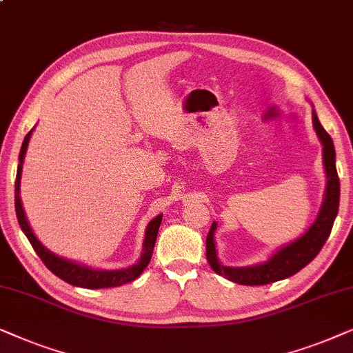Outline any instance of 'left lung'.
<instances>
[{
  "mask_svg": "<svg viewBox=\"0 0 353 353\" xmlns=\"http://www.w3.org/2000/svg\"><path fill=\"white\" fill-rule=\"evenodd\" d=\"M312 119L314 132L323 145V164L324 172H326V189H324L323 203L316 219L302 236L279 247L278 250H274L268 256V260L250 266H225L219 261L214 241V231L218 224L213 223L208 237H206V258H208L213 271L218 272L219 276H224L225 279L243 285H265L276 283V281H283L307 266L318 255L324 242L330 237L332 224H334L337 211H339L341 195V184L336 169V150L330 134L324 130L321 122H319L314 108Z\"/></svg>",
  "mask_w": 353,
  "mask_h": 353,
  "instance_id": "1",
  "label": "left lung"
}]
</instances>
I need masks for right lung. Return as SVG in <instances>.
Listing matches in <instances>:
<instances>
[{
	"instance_id": "1",
	"label": "right lung",
	"mask_w": 353,
	"mask_h": 353,
	"mask_svg": "<svg viewBox=\"0 0 353 353\" xmlns=\"http://www.w3.org/2000/svg\"><path fill=\"white\" fill-rule=\"evenodd\" d=\"M35 129V128H34ZM30 130L29 134L23 139L21 153H19V166H17V177H16V194H14V201H16V214L19 225H21L22 232L26 234V237L29 239V242L34 247L37 255L41 258V261L45 263V266L53 272V274L58 276L59 279L65 281V283L77 285V288H85V289H106V288H117V285L128 284L130 281L137 279L140 274H142L145 268L148 266L150 260H152L154 242H157L158 229L159 224H161L163 214H158L157 218H153L147 225V231H145V239H143V248L142 255L134 265L128 268H121V270H101V268H92L87 265H82V263L68 260V258L58 256L56 253L50 252L43 243H41L37 236L32 231L29 219H27L26 211H23L22 200H21V179H22V166L23 159H26L27 148H29V142L32 137Z\"/></svg>"
}]
</instances>
